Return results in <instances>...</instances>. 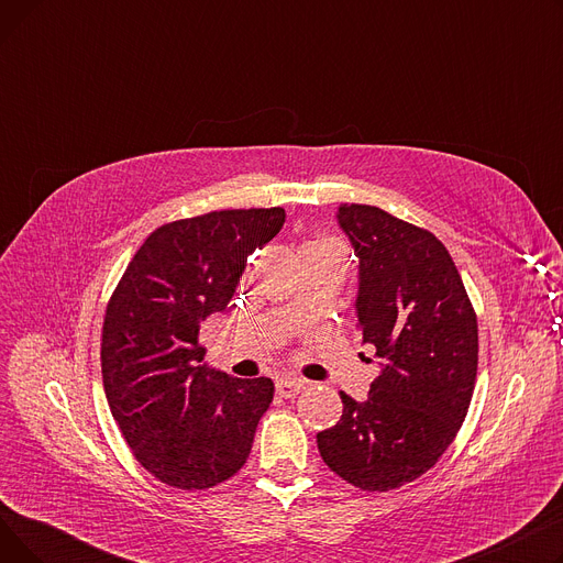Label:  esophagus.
<instances>
[{
	"label": "esophagus",
	"instance_id": "obj_1",
	"mask_svg": "<svg viewBox=\"0 0 563 563\" xmlns=\"http://www.w3.org/2000/svg\"><path fill=\"white\" fill-rule=\"evenodd\" d=\"M306 388V383L301 378H278L276 380V393L283 397V399H291L297 397L301 390Z\"/></svg>",
	"mask_w": 563,
	"mask_h": 563
}]
</instances>
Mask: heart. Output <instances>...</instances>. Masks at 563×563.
Masks as SVG:
<instances>
[{
    "instance_id": "obj_1",
    "label": "heart",
    "mask_w": 563,
    "mask_h": 563,
    "mask_svg": "<svg viewBox=\"0 0 563 563\" xmlns=\"http://www.w3.org/2000/svg\"><path fill=\"white\" fill-rule=\"evenodd\" d=\"M301 255H329L340 260L342 264L346 262V249L344 244L338 240L333 234H317L312 240H308L301 246Z\"/></svg>"
}]
</instances>
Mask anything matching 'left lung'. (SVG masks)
Here are the masks:
<instances>
[{
  "label": "left lung",
  "mask_w": 563,
  "mask_h": 563,
  "mask_svg": "<svg viewBox=\"0 0 563 563\" xmlns=\"http://www.w3.org/2000/svg\"><path fill=\"white\" fill-rule=\"evenodd\" d=\"M338 221L361 262L358 329L380 374L365 401L340 393L342 418L317 448L344 482L386 493L422 477L456 438L477 380V314L435 234L374 205L344 202Z\"/></svg>",
  "instance_id": "8db88e82"
}]
</instances>
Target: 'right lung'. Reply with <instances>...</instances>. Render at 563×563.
Returning <instances> with one entry per match:
<instances>
[{
    "label": "right lung",
    "instance_id": "1",
    "mask_svg": "<svg viewBox=\"0 0 563 563\" xmlns=\"http://www.w3.org/2000/svg\"><path fill=\"white\" fill-rule=\"evenodd\" d=\"M283 223V207L164 223L107 303L100 361L111 416L134 459L166 486L212 488L251 454L274 380L202 365L198 333L200 321L230 303L246 257Z\"/></svg>",
    "mask_w": 563,
    "mask_h": 563
}]
</instances>
